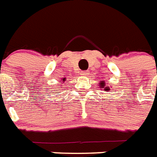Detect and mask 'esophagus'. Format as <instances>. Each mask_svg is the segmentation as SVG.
I'll return each mask as SVG.
<instances>
[{
  "mask_svg": "<svg viewBox=\"0 0 157 157\" xmlns=\"http://www.w3.org/2000/svg\"><path fill=\"white\" fill-rule=\"evenodd\" d=\"M88 75H89V72L87 71H82V72L80 73V75H82V76H87Z\"/></svg>",
  "mask_w": 157,
  "mask_h": 157,
  "instance_id": "obj_1",
  "label": "esophagus"
}]
</instances>
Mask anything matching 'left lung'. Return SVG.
<instances>
[{
    "instance_id": "obj_1",
    "label": "left lung",
    "mask_w": 157,
    "mask_h": 157,
    "mask_svg": "<svg viewBox=\"0 0 157 157\" xmlns=\"http://www.w3.org/2000/svg\"><path fill=\"white\" fill-rule=\"evenodd\" d=\"M100 88L104 89V91H110L109 87H107V86H105V82H104V81H101V82H100Z\"/></svg>"
}]
</instances>
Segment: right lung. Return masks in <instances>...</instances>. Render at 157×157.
Instances as JSON below:
<instances>
[{"mask_svg": "<svg viewBox=\"0 0 157 157\" xmlns=\"http://www.w3.org/2000/svg\"><path fill=\"white\" fill-rule=\"evenodd\" d=\"M61 80H62V82H65V80H66V78H62V79H61ZM57 93H59V92H57Z\"/></svg>", "mask_w": 157, "mask_h": 157, "instance_id": "obj_1", "label": "right lung"}]
</instances>
